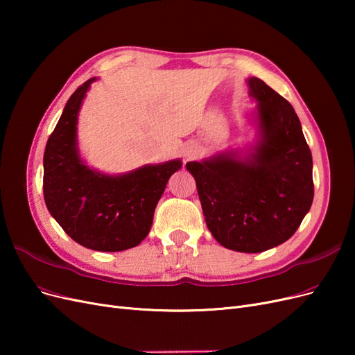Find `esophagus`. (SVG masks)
I'll return each instance as SVG.
<instances>
[{"label":"esophagus","instance_id":"1","mask_svg":"<svg viewBox=\"0 0 355 355\" xmlns=\"http://www.w3.org/2000/svg\"><path fill=\"white\" fill-rule=\"evenodd\" d=\"M197 155V149L194 148V146H188V148H185V151H184V157H185V159L188 161V159H192Z\"/></svg>","mask_w":355,"mask_h":355}]
</instances>
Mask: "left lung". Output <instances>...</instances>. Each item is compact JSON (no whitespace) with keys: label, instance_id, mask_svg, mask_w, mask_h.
<instances>
[{"label":"left lung","instance_id":"left-lung-1","mask_svg":"<svg viewBox=\"0 0 355 355\" xmlns=\"http://www.w3.org/2000/svg\"><path fill=\"white\" fill-rule=\"evenodd\" d=\"M259 141L249 154L189 161L207 228L219 244L259 253L287 241L314 198L313 155L299 118L283 96L249 78Z\"/></svg>","mask_w":355,"mask_h":355}]
</instances>
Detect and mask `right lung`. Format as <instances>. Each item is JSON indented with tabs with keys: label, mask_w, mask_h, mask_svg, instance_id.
I'll list each match as a JSON object with an SVG mask.
<instances>
[{
	"label": "right lung",
	"mask_w": 355,
	"mask_h": 355,
	"mask_svg": "<svg viewBox=\"0 0 355 355\" xmlns=\"http://www.w3.org/2000/svg\"><path fill=\"white\" fill-rule=\"evenodd\" d=\"M90 78L72 93L44 151L46 206L78 244L98 252H121L141 243L151 230L157 202L180 159L110 176L83 163L77 123Z\"/></svg>",
	"instance_id": "obj_1"
}]
</instances>
